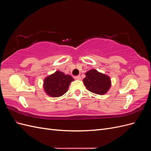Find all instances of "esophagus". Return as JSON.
<instances>
[{"instance_id": "1", "label": "esophagus", "mask_w": 151, "mask_h": 151, "mask_svg": "<svg viewBox=\"0 0 151 151\" xmlns=\"http://www.w3.org/2000/svg\"><path fill=\"white\" fill-rule=\"evenodd\" d=\"M74 79L76 80H81V77L80 76H74Z\"/></svg>"}]
</instances>
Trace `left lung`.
Segmentation results:
<instances>
[{"label": "left lung", "instance_id": "left-lung-1", "mask_svg": "<svg viewBox=\"0 0 151 151\" xmlns=\"http://www.w3.org/2000/svg\"><path fill=\"white\" fill-rule=\"evenodd\" d=\"M83 79L86 88L91 92L97 94H104L110 88L111 81L109 76L91 69L86 73Z\"/></svg>", "mask_w": 151, "mask_h": 151}]
</instances>
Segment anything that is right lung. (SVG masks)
<instances>
[{"mask_svg":"<svg viewBox=\"0 0 151 151\" xmlns=\"http://www.w3.org/2000/svg\"><path fill=\"white\" fill-rule=\"evenodd\" d=\"M74 79L64 73L57 71L48 76L44 81L43 88L46 93L52 97H59L64 94Z\"/></svg>","mask_w":151,"mask_h":151,"instance_id":"add662e5","label":"right lung"}]
</instances>
